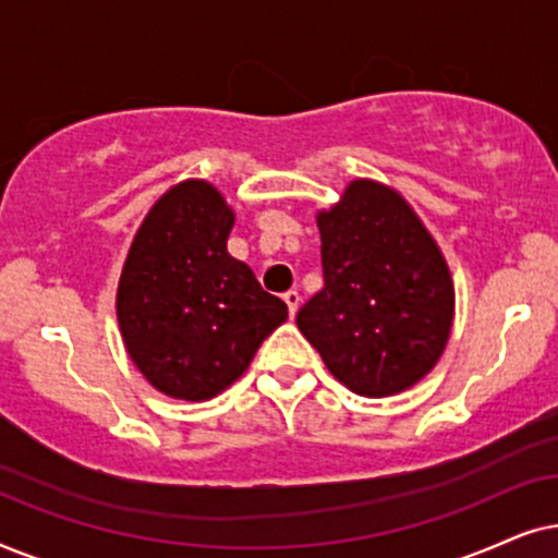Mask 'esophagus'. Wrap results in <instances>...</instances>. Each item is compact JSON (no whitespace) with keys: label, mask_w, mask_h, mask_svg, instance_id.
I'll return each instance as SVG.
<instances>
[{"label":"esophagus","mask_w":558,"mask_h":558,"mask_svg":"<svg viewBox=\"0 0 558 558\" xmlns=\"http://www.w3.org/2000/svg\"><path fill=\"white\" fill-rule=\"evenodd\" d=\"M283 301L288 303V314L295 316V311H299V306H301V293L288 291V293H283Z\"/></svg>","instance_id":"1"}]
</instances>
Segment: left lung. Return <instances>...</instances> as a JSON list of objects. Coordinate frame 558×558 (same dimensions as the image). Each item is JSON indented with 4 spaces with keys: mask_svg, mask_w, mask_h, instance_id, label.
Wrapping results in <instances>:
<instances>
[{
    "mask_svg": "<svg viewBox=\"0 0 558 558\" xmlns=\"http://www.w3.org/2000/svg\"><path fill=\"white\" fill-rule=\"evenodd\" d=\"M316 225L324 288L295 324L356 396L408 390L439 362L454 322L439 244L398 191L369 178L349 183Z\"/></svg>",
    "mask_w": 558,
    "mask_h": 558,
    "instance_id": "8db88e82",
    "label": "left lung"
}]
</instances>
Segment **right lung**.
<instances>
[{
    "instance_id": "obj_1",
    "label": "right lung",
    "mask_w": 558,
    "mask_h": 558,
    "mask_svg": "<svg viewBox=\"0 0 558 558\" xmlns=\"http://www.w3.org/2000/svg\"><path fill=\"white\" fill-rule=\"evenodd\" d=\"M234 211L206 181H183L140 225L117 288V318L145 380L209 400L250 367L288 306L227 252Z\"/></svg>"
}]
</instances>
